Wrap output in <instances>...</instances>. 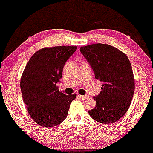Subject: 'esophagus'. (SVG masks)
I'll return each instance as SVG.
<instances>
[{
	"label": "esophagus",
	"instance_id": "obj_1",
	"mask_svg": "<svg viewBox=\"0 0 153 153\" xmlns=\"http://www.w3.org/2000/svg\"><path fill=\"white\" fill-rule=\"evenodd\" d=\"M78 97H80V98L82 99V100H85V99H86L87 97H88V95H78Z\"/></svg>",
	"mask_w": 153,
	"mask_h": 153
}]
</instances>
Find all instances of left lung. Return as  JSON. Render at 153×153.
Listing matches in <instances>:
<instances>
[{"mask_svg": "<svg viewBox=\"0 0 153 153\" xmlns=\"http://www.w3.org/2000/svg\"><path fill=\"white\" fill-rule=\"evenodd\" d=\"M80 50L94 71L95 79L103 82L100 94L93 97L96 106L88 111L89 115L103 124L116 122L128 111L135 91L129 59L108 44H91Z\"/></svg>", "mask_w": 153, "mask_h": 153, "instance_id": "8db88e82", "label": "left lung"}]
</instances>
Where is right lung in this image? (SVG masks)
Returning <instances> with one entry per match:
<instances>
[{"label": "right lung", "mask_w": 153, "mask_h": 153, "mask_svg": "<svg viewBox=\"0 0 153 153\" xmlns=\"http://www.w3.org/2000/svg\"><path fill=\"white\" fill-rule=\"evenodd\" d=\"M76 49L77 46L43 48L27 62L21 78V93L29 115L37 124L51 128L67 117L76 94H63L57 83L65 62Z\"/></svg>", "instance_id": "1"}]
</instances>
